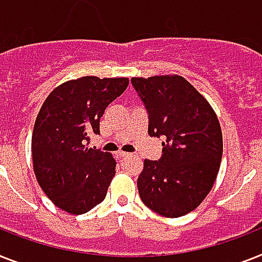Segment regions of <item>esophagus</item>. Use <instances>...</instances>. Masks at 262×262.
<instances>
[{"label":"esophagus","mask_w":262,"mask_h":262,"mask_svg":"<svg viewBox=\"0 0 262 262\" xmlns=\"http://www.w3.org/2000/svg\"><path fill=\"white\" fill-rule=\"evenodd\" d=\"M117 156H118V157H127V156H129V153L120 150V152H117Z\"/></svg>","instance_id":"obj_1"}]
</instances>
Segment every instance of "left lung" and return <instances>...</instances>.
Masks as SVG:
<instances>
[{
    "label": "left lung",
    "mask_w": 262,
    "mask_h": 262,
    "mask_svg": "<svg viewBox=\"0 0 262 262\" xmlns=\"http://www.w3.org/2000/svg\"><path fill=\"white\" fill-rule=\"evenodd\" d=\"M149 114L148 133L164 136L163 156L144 160L137 187L146 207L167 218L191 212L211 191L222 160L215 112L180 75L132 78Z\"/></svg>",
    "instance_id": "left-lung-1"
}]
</instances>
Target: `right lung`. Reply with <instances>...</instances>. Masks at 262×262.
<instances>
[{
  "instance_id": "right-lung-1",
  "label": "right lung",
  "mask_w": 262,
  "mask_h": 262,
  "mask_svg": "<svg viewBox=\"0 0 262 262\" xmlns=\"http://www.w3.org/2000/svg\"><path fill=\"white\" fill-rule=\"evenodd\" d=\"M127 78L82 76L51 91L36 117L32 161L41 190L56 207L79 215L105 199L116 175L112 153L89 148L106 107L126 90Z\"/></svg>"
}]
</instances>
